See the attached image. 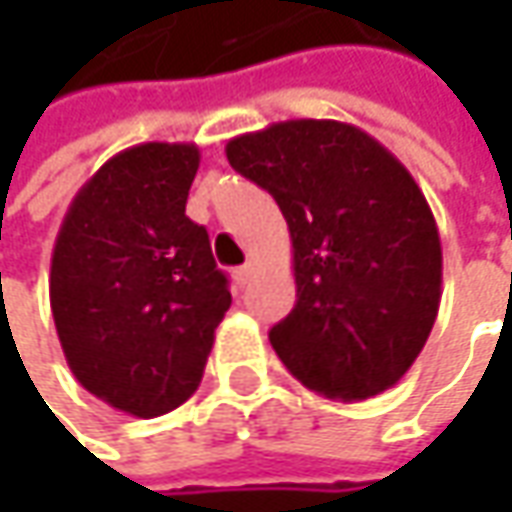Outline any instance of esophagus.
Listing matches in <instances>:
<instances>
[{
	"mask_svg": "<svg viewBox=\"0 0 512 512\" xmlns=\"http://www.w3.org/2000/svg\"><path fill=\"white\" fill-rule=\"evenodd\" d=\"M253 273H256V267H253V262H247V265L233 270V279H236V285L239 287H247L250 285V279H253Z\"/></svg>",
	"mask_w": 512,
	"mask_h": 512,
	"instance_id": "obj_1",
	"label": "esophagus"
}]
</instances>
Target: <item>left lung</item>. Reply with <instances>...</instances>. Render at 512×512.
Returning <instances> with one entry per match:
<instances>
[{
    "label": "left lung",
    "mask_w": 512,
    "mask_h": 512,
    "mask_svg": "<svg viewBox=\"0 0 512 512\" xmlns=\"http://www.w3.org/2000/svg\"><path fill=\"white\" fill-rule=\"evenodd\" d=\"M225 153L276 199L290 230L296 305L270 330L279 359L336 402L393 387L442 302L439 227L410 170L336 119L273 122Z\"/></svg>",
    "instance_id": "1"
}]
</instances>
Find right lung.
I'll return each instance as SVG.
<instances>
[{
	"instance_id": "1",
	"label": "right lung",
	"mask_w": 512,
	"mask_h": 512,
	"mask_svg": "<svg viewBox=\"0 0 512 512\" xmlns=\"http://www.w3.org/2000/svg\"><path fill=\"white\" fill-rule=\"evenodd\" d=\"M196 170L193 142L110 156L73 196L50 256V310L70 373L136 419L193 396L230 307L207 230L185 216Z\"/></svg>"
}]
</instances>
